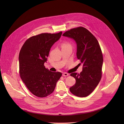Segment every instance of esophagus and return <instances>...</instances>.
<instances>
[{"instance_id":"esophagus-1","label":"esophagus","mask_w":124,"mask_h":124,"mask_svg":"<svg viewBox=\"0 0 124 124\" xmlns=\"http://www.w3.org/2000/svg\"><path fill=\"white\" fill-rule=\"evenodd\" d=\"M68 75H69V74L67 73H66V72H63V73H62V76H68Z\"/></svg>"}]
</instances>
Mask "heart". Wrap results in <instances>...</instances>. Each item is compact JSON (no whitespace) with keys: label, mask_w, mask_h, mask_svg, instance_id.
I'll use <instances>...</instances> for the list:
<instances>
[{"label":"heart","mask_w":124,"mask_h":124,"mask_svg":"<svg viewBox=\"0 0 124 124\" xmlns=\"http://www.w3.org/2000/svg\"><path fill=\"white\" fill-rule=\"evenodd\" d=\"M65 47H71V44L68 42H65L62 44V48Z\"/></svg>","instance_id":"b5f03b06"}]
</instances>
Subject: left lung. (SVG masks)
<instances>
[{
    "label": "left lung",
    "instance_id": "8db88e82",
    "mask_svg": "<svg viewBox=\"0 0 124 124\" xmlns=\"http://www.w3.org/2000/svg\"><path fill=\"white\" fill-rule=\"evenodd\" d=\"M62 36L75 41L77 58L83 65V71L80 74L71 73L76 83L70 91L77 96H87L97 86L102 77L103 58L99 44L88 30L82 27L72 29Z\"/></svg>",
    "mask_w": 124,
    "mask_h": 124
}]
</instances>
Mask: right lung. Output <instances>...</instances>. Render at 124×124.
Masks as SVG:
<instances>
[{
    "label": "right lung",
    "mask_w": 124,
    "mask_h": 124,
    "mask_svg": "<svg viewBox=\"0 0 124 124\" xmlns=\"http://www.w3.org/2000/svg\"><path fill=\"white\" fill-rule=\"evenodd\" d=\"M62 34L60 32L31 37L25 42L20 51V77L30 91L37 97H44L51 94L62 75L60 72L49 71L44 65L51 47Z\"/></svg>",
    "instance_id": "add662e5"
}]
</instances>
